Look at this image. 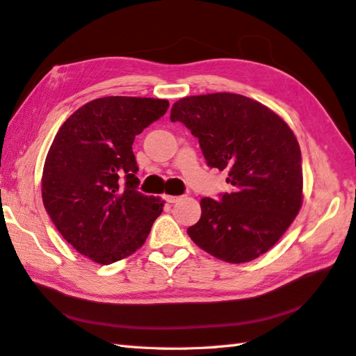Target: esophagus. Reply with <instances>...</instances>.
Returning <instances> with one entry per match:
<instances>
[{
  "label": "esophagus",
  "mask_w": 356,
  "mask_h": 356,
  "mask_svg": "<svg viewBox=\"0 0 356 356\" xmlns=\"http://www.w3.org/2000/svg\"><path fill=\"white\" fill-rule=\"evenodd\" d=\"M163 198H165V200H167L168 203H177V202L180 200L179 195H165Z\"/></svg>",
  "instance_id": "34e87169"
}]
</instances>
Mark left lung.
I'll return each mask as SVG.
<instances>
[{"label": "left lung", "instance_id": "8db88e82", "mask_svg": "<svg viewBox=\"0 0 356 356\" xmlns=\"http://www.w3.org/2000/svg\"><path fill=\"white\" fill-rule=\"evenodd\" d=\"M170 120L191 130L208 167L229 171L232 185L218 200L202 198V217L188 235L232 264L270 250L302 206V154L288 124L264 104L229 92L181 98Z\"/></svg>", "mask_w": 356, "mask_h": 356}]
</instances>
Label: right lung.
<instances>
[{"label": "right lung", "mask_w": 356, "mask_h": 356, "mask_svg": "<svg viewBox=\"0 0 356 356\" xmlns=\"http://www.w3.org/2000/svg\"><path fill=\"white\" fill-rule=\"evenodd\" d=\"M170 103L158 98L103 97L63 122L47 154L42 200L56 229L98 264L135 253L163 203L138 191L131 145Z\"/></svg>", "instance_id": "1"}]
</instances>
